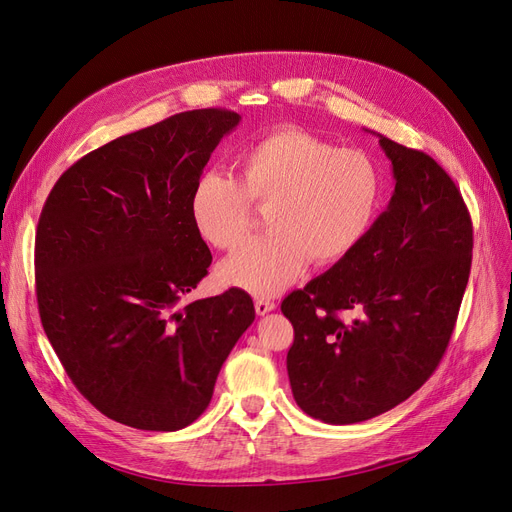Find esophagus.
I'll list each match as a JSON object with an SVG mask.
<instances>
[{
	"label": "esophagus",
	"instance_id": "34e87169",
	"mask_svg": "<svg viewBox=\"0 0 512 512\" xmlns=\"http://www.w3.org/2000/svg\"><path fill=\"white\" fill-rule=\"evenodd\" d=\"M274 309H276V303L270 301V299H257L255 301V311H257L259 316L270 314V311H274Z\"/></svg>",
	"mask_w": 512,
	"mask_h": 512
}]
</instances>
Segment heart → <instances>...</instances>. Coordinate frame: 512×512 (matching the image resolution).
Listing matches in <instances>:
<instances>
[{
	"label": "heart",
	"instance_id": "heart-1",
	"mask_svg": "<svg viewBox=\"0 0 512 512\" xmlns=\"http://www.w3.org/2000/svg\"><path fill=\"white\" fill-rule=\"evenodd\" d=\"M236 180L205 171L190 192L196 232L215 249H232L249 226L251 204L268 205L265 228L219 268L224 284L272 297L295 282L309 259L347 257L381 211L383 173L370 154L337 148L314 133L284 127L238 150Z\"/></svg>",
	"mask_w": 512,
	"mask_h": 512
}]
</instances>
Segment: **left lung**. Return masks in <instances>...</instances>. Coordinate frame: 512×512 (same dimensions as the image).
Returning a JSON list of instances; mask_svg holds the SVG:
<instances>
[{
	"mask_svg": "<svg viewBox=\"0 0 512 512\" xmlns=\"http://www.w3.org/2000/svg\"><path fill=\"white\" fill-rule=\"evenodd\" d=\"M395 190L358 249L282 301L299 408L328 425L379 416L427 383L446 351L473 257L462 196L429 154L381 133ZM339 310H355L343 323Z\"/></svg>",
	"mask_w": 512,
	"mask_h": 512,
	"instance_id": "obj_1",
	"label": "left lung"
}]
</instances>
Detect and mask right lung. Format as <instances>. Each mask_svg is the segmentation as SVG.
Returning <instances> with one entry per match:
<instances>
[{"label": "right lung", "instance_id": "right-lung-1", "mask_svg": "<svg viewBox=\"0 0 512 512\" xmlns=\"http://www.w3.org/2000/svg\"><path fill=\"white\" fill-rule=\"evenodd\" d=\"M238 123L232 110L201 108L127 133L66 169L43 205V330L87 402L121 425L188 427L255 320L240 288L177 309L211 265L190 192Z\"/></svg>", "mask_w": 512, "mask_h": 512}]
</instances>
